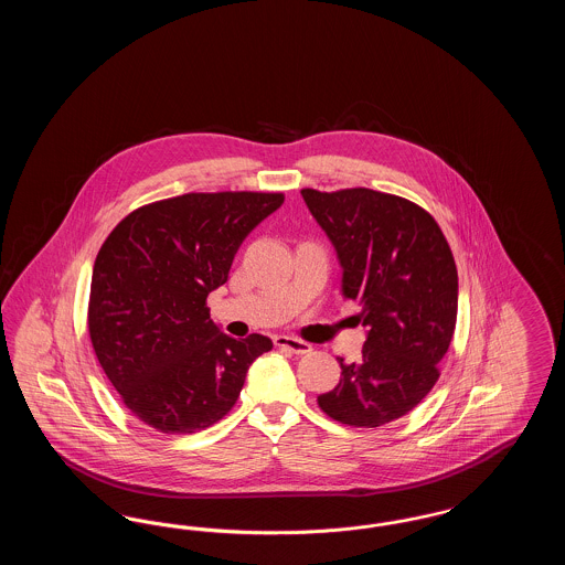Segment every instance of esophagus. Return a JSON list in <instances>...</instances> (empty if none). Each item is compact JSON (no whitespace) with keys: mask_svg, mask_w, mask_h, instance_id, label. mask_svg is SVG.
<instances>
[{"mask_svg":"<svg viewBox=\"0 0 565 565\" xmlns=\"http://www.w3.org/2000/svg\"><path fill=\"white\" fill-rule=\"evenodd\" d=\"M275 345L281 348V350L292 351L296 355H302V353H309V351H311L309 343H305V341H300V339H295V337H286V334L275 337Z\"/></svg>","mask_w":565,"mask_h":565,"instance_id":"esophagus-1","label":"esophagus"}]
</instances>
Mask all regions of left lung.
Wrapping results in <instances>:
<instances>
[{
  "instance_id": "left-lung-1",
  "label": "left lung",
  "mask_w": 565,
  "mask_h": 565,
  "mask_svg": "<svg viewBox=\"0 0 565 565\" xmlns=\"http://www.w3.org/2000/svg\"><path fill=\"white\" fill-rule=\"evenodd\" d=\"M334 245L341 292L366 326L362 358H339L341 381L318 396L323 413L379 428L422 403L438 381L457 318V269L440 226L419 205L371 189L300 190Z\"/></svg>"
}]
</instances>
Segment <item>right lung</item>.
<instances>
[{
  "instance_id": "obj_1",
  "label": "right lung",
  "mask_w": 565,
  "mask_h": 565,
  "mask_svg": "<svg viewBox=\"0 0 565 565\" xmlns=\"http://www.w3.org/2000/svg\"><path fill=\"white\" fill-rule=\"evenodd\" d=\"M284 203L279 192H190L127 215L102 245L90 281L88 332L122 403L171 434L210 428L242 394L263 334L233 339L212 320L245 237Z\"/></svg>"
}]
</instances>
